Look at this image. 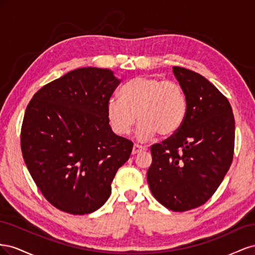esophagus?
I'll list each match as a JSON object with an SVG mask.
<instances>
[{
    "instance_id": "esophagus-1",
    "label": "esophagus",
    "mask_w": 255,
    "mask_h": 255,
    "mask_svg": "<svg viewBox=\"0 0 255 255\" xmlns=\"http://www.w3.org/2000/svg\"><path fill=\"white\" fill-rule=\"evenodd\" d=\"M144 150H145V146L140 145V144H134L133 150H132V154H134V155H135V154L139 153V152H142Z\"/></svg>"
}]
</instances>
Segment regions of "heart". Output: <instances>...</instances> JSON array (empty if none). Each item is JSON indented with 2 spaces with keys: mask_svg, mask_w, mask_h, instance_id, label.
<instances>
[{
  "mask_svg": "<svg viewBox=\"0 0 255 255\" xmlns=\"http://www.w3.org/2000/svg\"><path fill=\"white\" fill-rule=\"evenodd\" d=\"M106 112L116 134H128L137 118V137L149 139L156 133L168 136L179 129L186 117L187 98L179 83L138 76L122 87L121 99L109 100Z\"/></svg>",
  "mask_w": 255,
  "mask_h": 255,
  "instance_id": "b5f03b06",
  "label": "heart"
}]
</instances>
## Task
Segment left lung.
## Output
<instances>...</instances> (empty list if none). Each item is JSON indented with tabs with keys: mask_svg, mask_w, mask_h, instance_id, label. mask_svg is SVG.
I'll list each match as a JSON object with an SVG mask.
<instances>
[{
	"mask_svg": "<svg viewBox=\"0 0 255 255\" xmlns=\"http://www.w3.org/2000/svg\"><path fill=\"white\" fill-rule=\"evenodd\" d=\"M187 98L182 126L151 146L146 180L152 195L173 212L203 205L225 179L233 160L235 120L228 99L204 76L173 67Z\"/></svg>",
	"mask_w": 255,
	"mask_h": 255,
	"instance_id": "1",
	"label": "left lung"
}]
</instances>
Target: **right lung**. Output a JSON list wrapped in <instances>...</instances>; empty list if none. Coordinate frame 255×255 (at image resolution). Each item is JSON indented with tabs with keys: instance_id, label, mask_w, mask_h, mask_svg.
<instances>
[{
	"instance_id": "1",
	"label": "right lung",
	"mask_w": 255,
	"mask_h": 255,
	"mask_svg": "<svg viewBox=\"0 0 255 255\" xmlns=\"http://www.w3.org/2000/svg\"><path fill=\"white\" fill-rule=\"evenodd\" d=\"M109 69L80 68L38 90L21 128V151L43 197L59 211L90 214L110 198L133 142L116 135L106 105L120 84Z\"/></svg>"
}]
</instances>
